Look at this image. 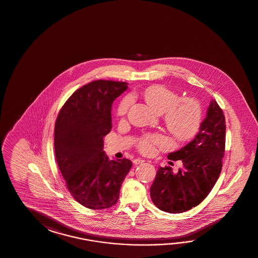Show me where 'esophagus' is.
I'll return each mask as SVG.
<instances>
[{
    "label": "esophagus",
    "instance_id": "34e87169",
    "mask_svg": "<svg viewBox=\"0 0 258 258\" xmlns=\"http://www.w3.org/2000/svg\"><path fill=\"white\" fill-rule=\"evenodd\" d=\"M133 162L135 163V164H140V163H142V162H144V160H142V159H135Z\"/></svg>",
    "mask_w": 258,
    "mask_h": 258
}]
</instances>
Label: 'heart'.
Returning <instances> with one entry per match:
<instances>
[{
  "mask_svg": "<svg viewBox=\"0 0 258 258\" xmlns=\"http://www.w3.org/2000/svg\"><path fill=\"white\" fill-rule=\"evenodd\" d=\"M147 103L159 113H164V122L168 131L175 139L183 141L197 132L202 120V108L193 97L181 96L174 91L164 86H150L140 92ZM133 104V97L127 96L121 100L118 108L120 117L125 116ZM167 139L162 135H146L140 138L138 148L142 152L149 153L154 147H166Z\"/></svg>",
  "mask_w": 258,
  "mask_h": 258,
  "instance_id": "heart-1",
  "label": "heart"
}]
</instances>
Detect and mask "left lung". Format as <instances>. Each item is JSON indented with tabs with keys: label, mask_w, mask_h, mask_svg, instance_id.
Masks as SVG:
<instances>
[{
	"label": "left lung",
	"mask_w": 258,
	"mask_h": 258,
	"mask_svg": "<svg viewBox=\"0 0 258 258\" xmlns=\"http://www.w3.org/2000/svg\"><path fill=\"white\" fill-rule=\"evenodd\" d=\"M225 144V116L216 100H212L196 137L168 155L169 160H180L183 168L175 174L170 166L158 169L150 187L153 204L171 214L186 212L201 204L220 175Z\"/></svg>",
	"instance_id": "left-lung-1"
}]
</instances>
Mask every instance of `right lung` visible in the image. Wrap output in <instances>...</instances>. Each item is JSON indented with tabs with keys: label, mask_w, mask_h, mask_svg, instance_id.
I'll list each match as a JSON object with an SVG mask.
<instances>
[{
	"label": "right lung",
	"mask_w": 258,
	"mask_h": 258,
	"mask_svg": "<svg viewBox=\"0 0 258 258\" xmlns=\"http://www.w3.org/2000/svg\"><path fill=\"white\" fill-rule=\"evenodd\" d=\"M127 87L124 82L108 80L85 84L69 97L55 120L57 165L72 197L89 209L115 205L132 167L130 160L110 161L103 150L112 128L111 105Z\"/></svg>",
	"instance_id": "add662e5"
}]
</instances>
